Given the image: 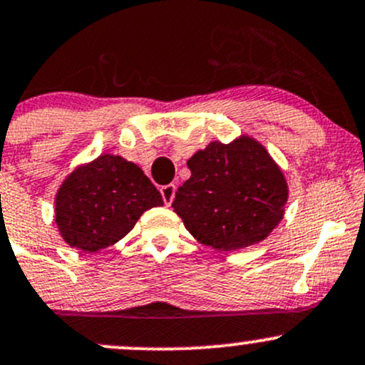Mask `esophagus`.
<instances>
[{
    "instance_id": "34e87169",
    "label": "esophagus",
    "mask_w": 365,
    "mask_h": 365,
    "mask_svg": "<svg viewBox=\"0 0 365 365\" xmlns=\"http://www.w3.org/2000/svg\"><path fill=\"white\" fill-rule=\"evenodd\" d=\"M175 192H176V187L173 185V183H168V185L161 187L163 201L166 206H171V202H173V199H175Z\"/></svg>"
}]
</instances>
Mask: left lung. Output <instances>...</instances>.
Segmentation results:
<instances>
[{
    "mask_svg": "<svg viewBox=\"0 0 365 365\" xmlns=\"http://www.w3.org/2000/svg\"><path fill=\"white\" fill-rule=\"evenodd\" d=\"M187 166L192 175L171 206L199 242L242 250L268 237L282 220L286 178L256 140L211 142Z\"/></svg>",
    "mask_w": 365,
    "mask_h": 365,
    "instance_id": "obj_1",
    "label": "left lung"
}]
</instances>
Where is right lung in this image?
<instances>
[{
    "instance_id": "obj_1",
    "label": "right lung",
    "mask_w": 365,
    "mask_h": 365,
    "mask_svg": "<svg viewBox=\"0 0 365 365\" xmlns=\"http://www.w3.org/2000/svg\"><path fill=\"white\" fill-rule=\"evenodd\" d=\"M163 197L137 164L103 154L67 176L57 192L55 222L63 241L88 253L123 239Z\"/></svg>"
}]
</instances>
